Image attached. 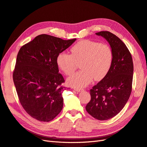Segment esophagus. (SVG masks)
<instances>
[{"instance_id": "obj_1", "label": "esophagus", "mask_w": 147, "mask_h": 147, "mask_svg": "<svg viewBox=\"0 0 147 147\" xmlns=\"http://www.w3.org/2000/svg\"><path fill=\"white\" fill-rule=\"evenodd\" d=\"M74 89L75 90H76V92H81V91L83 90V89H78V88H74Z\"/></svg>"}]
</instances>
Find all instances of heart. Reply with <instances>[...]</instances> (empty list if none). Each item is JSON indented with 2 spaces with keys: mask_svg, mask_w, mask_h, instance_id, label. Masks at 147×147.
<instances>
[{
  "mask_svg": "<svg viewBox=\"0 0 147 147\" xmlns=\"http://www.w3.org/2000/svg\"><path fill=\"white\" fill-rule=\"evenodd\" d=\"M70 54L60 52L57 58L58 67L70 76L81 65V71L68 79V83L78 88L86 87L94 79L100 81L105 77L112 65L113 52L107 44L90 40L79 42L71 49Z\"/></svg>",
  "mask_w": 147,
  "mask_h": 147,
  "instance_id": "b5f03b06",
  "label": "heart"
}]
</instances>
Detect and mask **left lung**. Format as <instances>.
<instances>
[{"instance_id": "1", "label": "left lung", "mask_w": 147, "mask_h": 147, "mask_svg": "<svg viewBox=\"0 0 147 147\" xmlns=\"http://www.w3.org/2000/svg\"><path fill=\"white\" fill-rule=\"evenodd\" d=\"M106 39L113 52V60L107 76L90 90V100L86 111L94 118L111 119L122 110L131 95L134 66L131 54L123 42L109 31L95 33Z\"/></svg>"}]
</instances>
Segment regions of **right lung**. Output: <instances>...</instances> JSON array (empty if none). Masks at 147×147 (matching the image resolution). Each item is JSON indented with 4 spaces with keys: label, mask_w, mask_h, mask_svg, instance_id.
<instances>
[{
    "label": "right lung",
    "mask_w": 147,
    "mask_h": 147,
    "mask_svg": "<svg viewBox=\"0 0 147 147\" xmlns=\"http://www.w3.org/2000/svg\"><path fill=\"white\" fill-rule=\"evenodd\" d=\"M76 40L40 34L20 49L13 80L21 105L32 118L49 122L61 111L66 87L57 58Z\"/></svg>",
    "instance_id": "1"
}]
</instances>
